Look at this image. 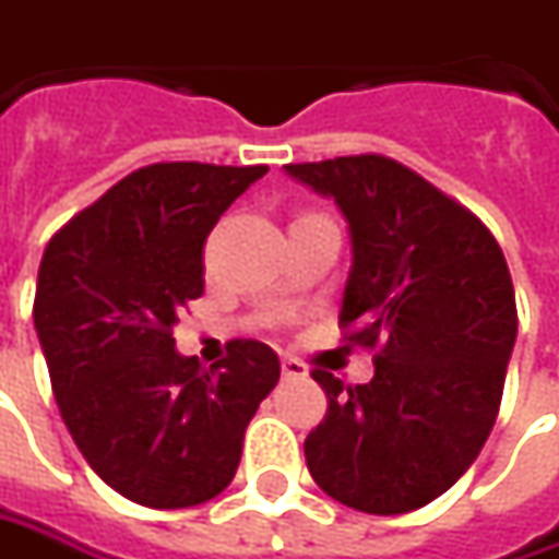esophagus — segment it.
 Segmentation results:
<instances>
[{"label":"esophagus","instance_id":"obj_1","mask_svg":"<svg viewBox=\"0 0 559 559\" xmlns=\"http://www.w3.org/2000/svg\"><path fill=\"white\" fill-rule=\"evenodd\" d=\"M281 372H284V378H304L306 366L300 359H294V356H284L281 359Z\"/></svg>","mask_w":559,"mask_h":559}]
</instances>
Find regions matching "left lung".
Masks as SVG:
<instances>
[{
    "mask_svg": "<svg viewBox=\"0 0 559 559\" xmlns=\"http://www.w3.org/2000/svg\"><path fill=\"white\" fill-rule=\"evenodd\" d=\"M350 228L341 325L376 353L369 384L316 369L328 413L306 466L328 498L394 516L441 498L485 448L516 344L498 240L466 206L388 156L284 165Z\"/></svg>",
    "mask_w": 559,
    "mask_h": 559,
    "instance_id": "left-lung-1",
    "label": "left lung"
}]
</instances>
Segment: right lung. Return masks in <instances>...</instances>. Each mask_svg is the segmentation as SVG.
Masks as SVG:
<instances>
[{
    "label": "right lung",
    "instance_id": "obj_1",
    "mask_svg": "<svg viewBox=\"0 0 559 559\" xmlns=\"http://www.w3.org/2000/svg\"><path fill=\"white\" fill-rule=\"evenodd\" d=\"M265 165L156 162L109 187L39 262L34 325L56 403L90 469L121 498L178 510L231 485L243 431L278 384L259 341L203 369L175 350L203 294V243Z\"/></svg>",
    "mask_w": 559,
    "mask_h": 559
}]
</instances>
